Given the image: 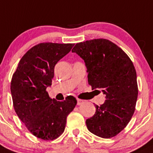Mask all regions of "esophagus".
Returning <instances> with one entry per match:
<instances>
[{"mask_svg":"<svg viewBox=\"0 0 153 153\" xmlns=\"http://www.w3.org/2000/svg\"><path fill=\"white\" fill-rule=\"evenodd\" d=\"M77 102H78V105H82V104H83V102H84V101L83 100H81V99H77Z\"/></svg>","mask_w":153,"mask_h":153,"instance_id":"obj_1","label":"esophagus"}]
</instances>
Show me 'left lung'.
<instances>
[{"mask_svg": "<svg viewBox=\"0 0 153 153\" xmlns=\"http://www.w3.org/2000/svg\"><path fill=\"white\" fill-rule=\"evenodd\" d=\"M72 52L84 60L92 90L101 89L105 94V102L95 105V114L86 120L88 130L104 139L117 136L135 111L138 85L133 62L121 48L105 39L77 43Z\"/></svg>", "mask_w": 153, "mask_h": 153, "instance_id": "obj_1", "label": "left lung"}]
</instances>
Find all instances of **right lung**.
Listing matches in <instances>:
<instances>
[{
	"instance_id": "right-lung-1",
	"label": "right lung",
	"mask_w": 153,
	"mask_h": 153,
	"mask_svg": "<svg viewBox=\"0 0 153 153\" xmlns=\"http://www.w3.org/2000/svg\"><path fill=\"white\" fill-rule=\"evenodd\" d=\"M74 44L40 43L27 51L19 62L11 81L13 105L22 123L33 136L53 140L64 131L67 117L77 104L73 96L64 101L49 97L54 67Z\"/></svg>"
}]
</instances>
